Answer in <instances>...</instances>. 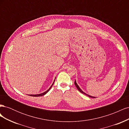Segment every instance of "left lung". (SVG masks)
Segmentation results:
<instances>
[{"instance_id": "8db88e82", "label": "left lung", "mask_w": 129, "mask_h": 129, "mask_svg": "<svg viewBox=\"0 0 129 129\" xmlns=\"http://www.w3.org/2000/svg\"><path fill=\"white\" fill-rule=\"evenodd\" d=\"M74 83H75V86L76 87V88H77V89H78V90H79V91H80L81 93H83V94H84V95H87V96H88V97H91V98H96V97H93V96H90V95H88V94H87V93H85L84 91H82V90L80 88V87L79 86V85H78V84H77V83H76V80H75V82H74Z\"/></svg>"}]
</instances>
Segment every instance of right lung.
Listing matches in <instances>:
<instances>
[{
  "label": "right lung",
  "instance_id": "1",
  "mask_svg": "<svg viewBox=\"0 0 129 129\" xmlns=\"http://www.w3.org/2000/svg\"><path fill=\"white\" fill-rule=\"evenodd\" d=\"M56 78V77H55ZM55 80H54V82H53V84H52V85L50 87V88L47 90H46V91H45V92H42V93H39V94H34V95H29V96H34V97H38V96H44V95H45L46 93H47L49 90H50V89H51V88H52V87L53 86V84H54V81H55Z\"/></svg>",
  "mask_w": 129,
  "mask_h": 129
}]
</instances>
